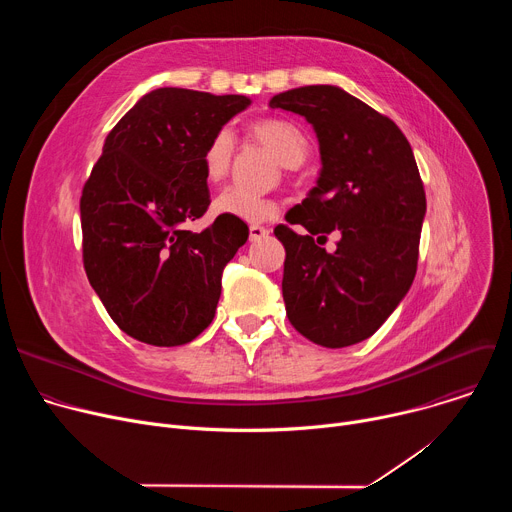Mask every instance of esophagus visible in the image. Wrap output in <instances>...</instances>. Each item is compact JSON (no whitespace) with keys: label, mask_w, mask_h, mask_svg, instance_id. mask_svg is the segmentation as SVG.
Segmentation results:
<instances>
[{"label":"esophagus","mask_w":512,"mask_h":512,"mask_svg":"<svg viewBox=\"0 0 512 512\" xmlns=\"http://www.w3.org/2000/svg\"><path fill=\"white\" fill-rule=\"evenodd\" d=\"M269 235V231L265 229V227H261V225H251L249 227V239L251 241H261V239H265Z\"/></svg>","instance_id":"1"}]
</instances>
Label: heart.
<instances>
[{"mask_svg": "<svg viewBox=\"0 0 512 512\" xmlns=\"http://www.w3.org/2000/svg\"><path fill=\"white\" fill-rule=\"evenodd\" d=\"M249 135L285 168H298L308 156V139L304 131L287 119H261L249 127ZM235 154L233 135L227 129H218L202 152V172L208 182H223L231 170ZM214 212L235 216L241 221H267L277 206L271 200L251 196L239 188H227L216 196Z\"/></svg>", "mask_w": 512, "mask_h": 512, "instance_id": "heart-1", "label": "heart"}]
</instances>
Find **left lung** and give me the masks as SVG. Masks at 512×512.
Here are the masks:
<instances>
[{"instance_id": "1", "label": "left lung", "mask_w": 512, "mask_h": 512, "mask_svg": "<svg viewBox=\"0 0 512 512\" xmlns=\"http://www.w3.org/2000/svg\"><path fill=\"white\" fill-rule=\"evenodd\" d=\"M271 109L302 115L318 137L320 176L275 237L285 247L283 302L308 340L342 348L373 336L413 283L425 192L401 129L334 85L275 95ZM339 233L334 254L319 245Z\"/></svg>"}]
</instances>
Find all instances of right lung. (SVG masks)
<instances>
[{"label": "right lung", "mask_w": 512, "mask_h": 512, "mask_svg": "<svg viewBox=\"0 0 512 512\" xmlns=\"http://www.w3.org/2000/svg\"><path fill=\"white\" fill-rule=\"evenodd\" d=\"M245 95L164 87L145 93L109 131L81 196L87 277L113 322L152 346H180L214 318L225 265L249 227L216 216L202 233L210 194L208 139L245 111Z\"/></svg>", "instance_id": "add662e5"}]
</instances>
